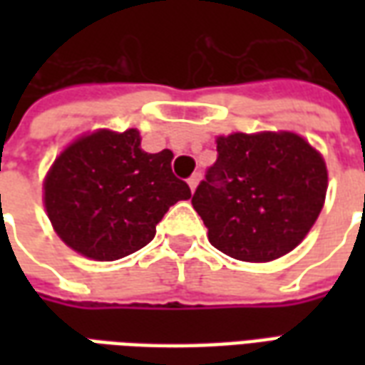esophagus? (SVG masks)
<instances>
[{
  "label": "esophagus",
  "instance_id": "esophagus-1",
  "mask_svg": "<svg viewBox=\"0 0 365 365\" xmlns=\"http://www.w3.org/2000/svg\"><path fill=\"white\" fill-rule=\"evenodd\" d=\"M199 180H201V174H199V172H195V174H191V178H190V180H187V183H190L191 191H195V187H197Z\"/></svg>",
  "mask_w": 365,
  "mask_h": 365
}]
</instances>
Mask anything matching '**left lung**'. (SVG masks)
<instances>
[{"label":"left lung","mask_w":365,"mask_h":365,"mask_svg":"<svg viewBox=\"0 0 365 365\" xmlns=\"http://www.w3.org/2000/svg\"><path fill=\"white\" fill-rule=\"evenodd\" d=\"M327 182L322 156L295 133H235L217 138V160L191 203L217 250L269 262L311 230Z\"/></svg>","instance_id":"left-lung-1"}]
</instances>
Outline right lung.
<instances>
[{"label": "right lung", "instance_id": "1", "mask_svg": "<svg viewBox=\"0 0 365 365\" xmlns=\"http://www.w3.org/2000/svg\"><path fill=\"white\" fill-rule=\"evenodd\" d=\"M172 150L148 154L136 128L97 130L60 154L44 180V207L58 237L101 262L125 258L156 235L168 209L190 199Z\"/></svg>", "mask_w": 365, "mask_h": 365}]
</instances>
